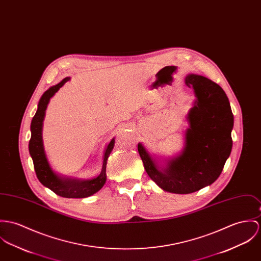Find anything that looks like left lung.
I'll list each match as a JSON object with an SVG mask.
<instances>
[{"label":"left lung","instance_id":"1","mask_svg":"<svg viewBox=\"0 0 261 261\" xmlns=\"http://www.w3.org/2000/svg\"><path fill=\"white\" fill-rule=\"evenodd\" d=\"M186 85L195 95L188 115L184 150L161 166L140 142L148 176L168 192L187 194L211 186L220 175L232 148L233 115L224 91L210 79L190 73Z\"/></svg>","mask_w":261,"mask_h":261}]
</instances>
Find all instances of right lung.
Listing matches in <instances>:
<instances>
[{"instance_id": "add662e5", "label": "right lung", "mask_w": 261, "mask_h": 261, "mask_svg": "<svg viewBox=\"0 0 261 261\" xmlns=\"http://www.w3.org/2000/svg\"><path fill=\"white\" fill-rule=\"evenodd\" d=\"M68 81H70V77H66L58 85L50 87L40 98L38 110L31 122L32 135L29 142V151L34 163L37 177L43 186H45L46 188L49 189L56 194L62 197L84 198V197L91 196L95 192H97L106 184L107 161L115 146V139H113L108 144L103 153L101 171L95 178L84 180V179H77L72 177H66V176L59 175L53 170V168L48 164L47 155L44 149L43 137H42L43 121L45 119L47 103L50 97L55 95L60 90V88H62Z\"/></svg>"}]
</instances>
